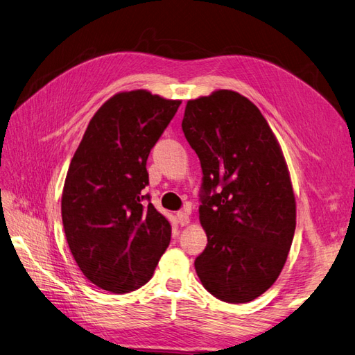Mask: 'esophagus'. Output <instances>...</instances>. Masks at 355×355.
<instances>
[{"instance_id":"esophagus-1","label":"esophagus","mask_w":355,"mask_h":355,"mask_svg":"<svg viewBox=\"0 0 355 355\" xmlns=\"http://www.w3.org/2000/svg\"><path fill=\"white\" fill-rule=\"evenodd\" d=\"M177 220L181 226H186L190 223V217H189V210H183L177 213Z\"/></svg>"}]
</instances>
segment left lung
<instances>
[{
  "instance_id": "8db88e82",
  "label": "left lung",
  "mask_w": 355,
  "mask_h": 355,
  "mask_svg": "<svg viewBox=\"0 0 355 355\" xmlns=\"http://www.w3.org/2000/svg\"><path fill=\"white\" fill-rule=\"evenodd\" d=\"M181 127L204 174L199 220L208 244L195 261L198 277L222 302L249 303L275 284L294 239L284 153L259 109L232 89L189 100Z\"/></svg>"
}]
</instances>
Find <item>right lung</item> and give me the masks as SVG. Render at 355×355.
Returning <instances> with one entry per match:
<instances>
[{"instance_id":"right-lung-1","label":"right lung","mask_w":355,"mask_h":355,"mask_svg":"<svg viewBox=\"0 0 355 355\" xmlns=\"http://www.w3.org/2000/svg\"><path fill=\"white\" fill-rule=\"evenodd\" d=\"M181 100L121 91L97 109L70 162L61 217L71 255L96 286L125 294L151 279L171 223L142 204L147 159Z\"/></svg>"}]
</instances>
